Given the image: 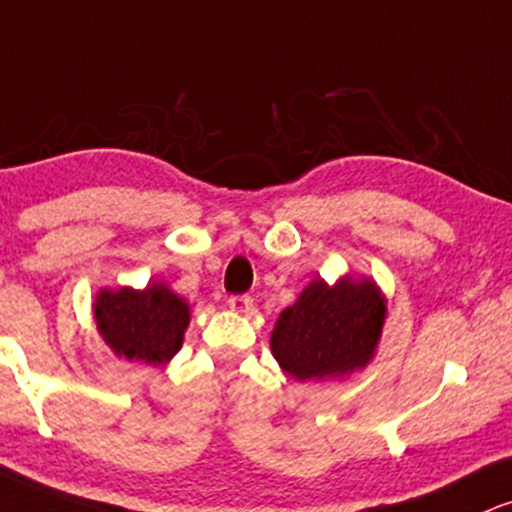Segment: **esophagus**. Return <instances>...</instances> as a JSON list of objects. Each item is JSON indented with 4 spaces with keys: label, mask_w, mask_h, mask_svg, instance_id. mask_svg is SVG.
I'll return each mask as SVG.
<instances>
[{
    "label": "esophagus",
    "mask_w": 512,
    "mask_h": 512,
    "mask_svg": "<svg viewBox=\"0 0 512 512\" xmlns=\"http://www.w3.org/2000/svg\"><path fill=\"white\" fill-rule=\"evenodd\" d=\"M229 307L238 315H248V312H252V298L250 295H231Z\"/></svg>",
    "instance_id": "esophagus-1"
}]
</instances>
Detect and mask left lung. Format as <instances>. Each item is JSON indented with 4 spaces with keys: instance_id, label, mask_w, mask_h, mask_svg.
<instances>
[{
    "instance_id": "8db88e82",
    "label": "left lung",
    "mask_w": 512,
    "mask_h": 512,
    "mask_svg": "<svg viewBox=\"0 0 512 512\" xmlns=\"http://www.w3.org/2000/svg\"><path fill=\"white\" fill-rule=\"evenodd\" d=\"M386 315V295L369 276H317L276 317L269 346L295 381L346 379L374 360Z\"/></svg>"
}]
</instances>
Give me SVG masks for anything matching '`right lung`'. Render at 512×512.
I'll use <instances>...</instances> for the list:
<instances>
[{
	"label": "right lung",
	"instance_id": "add662e5",
	"mask_svg": "<svg viewBox=\"0 0 512 512\" xmlns=\"http://www.w3.org/2000/svg\"><path fill=\"white\" fill-rule=\"evenodd\" d=\"M92 319L116 357L164 367L183 346L190 305L166 281H150L145 288H100L92 300Z\"/></svg>",
	"mask_w": 512,
	"mask_h": 512
}]
</instances>
